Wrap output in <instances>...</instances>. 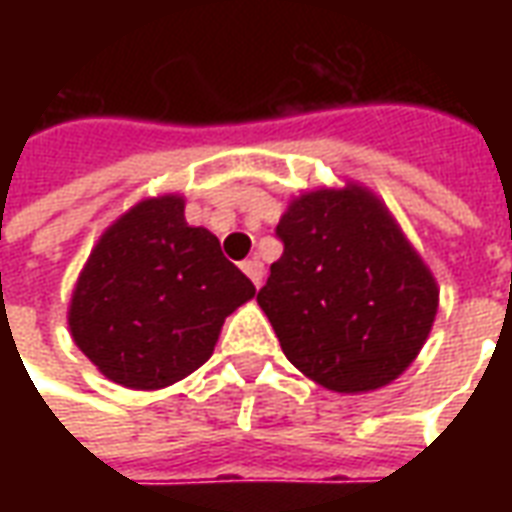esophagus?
Listing matches in <instances>:
<instances>
[{"instance_id": "esophagus-1", "label": "esophagus", "mask_w": 512, "mask_h": 512, "mask_svg": "<svg viewBox=\"0 0 512 512\" xmlns=\"http://www.w3.org/2000/svg\"><path fill=\"white\" fill-rule=\"evenodd\" d=\"M241 268H244L246 277L255 282V288H260V285H263V263H260L257 257H249V260H244V266Z\"/></svg>"}]
</instances>
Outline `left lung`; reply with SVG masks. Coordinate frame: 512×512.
<instances>
[{
  "instance_id": "1",
  "label": "left lung",
  "mask_w": 512,
  "mask_h": 512,
  "mask_svg": "<svg viewBox=\"0 0 512 512\" xmlns=\"http://www.w3.org/2000/svg\"><path fill=\"white\" fill-rule=\"evenodd\" d=\"M282 257L257 304L315 384L359 395L395 381L425 345L439 288L365 186L307 191L277 224Z\"/></svg>"
}]
</instances>
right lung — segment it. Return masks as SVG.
I'll return each mask as SVG.
<instances>
[{
	"instance_id": "1",
	"label": "right lung",
	"mask_w": 512,
	"mask_h": 512,
	"mask_svg": "<svg viewBox=\"0 0 512 512\" xmlns=\"http://www.w3.org/2000/svg\"><path fill=\"white\" fill-rule=\"evenodd\" d=\"M255 285L222 255L219 238L189 227L183 197L136 202L106 230L73 288L68 326L109 381L161 389L213 354L224 318Z\"/></svg>"
}]
</instances>
